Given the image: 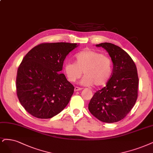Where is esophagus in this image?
<instances>
[{"instance_id": "esophagus-1", "label": "esophagus", "mask_w": 153, "mask_h": 153, "mask_svg": "<svg viewBox=\"0 0 153 153\" xmlns=\"http://www.w3.org/2000/svg\"><path fill=\"white\" fill-rule=\"evenodd\" d=\"M82 89V88H81V87H75V92H76V91H81Z\"/></svg>"}]
</instances>
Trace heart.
Returning <instances> with one entry per match:
<instances>
[{
    "label": "heart",
    "instance_id": "1",
    "mask_svg": "<svg viewBox=\"0 0 153 153\" xmlns=\"http://www.w3.org/2000/svg\"><path fill=\"white\" fill-rule=\"evenodd\" d=\"M75 63L66 62L64 72L70 82H74L85 75L81 83L84 85L101 87L106 85L111 76L113 63L109 57L96 51L85 49L75 56Z\"/></svg>",
    "mask_w": 153,
    "mask_h": 153
}]
</instances>
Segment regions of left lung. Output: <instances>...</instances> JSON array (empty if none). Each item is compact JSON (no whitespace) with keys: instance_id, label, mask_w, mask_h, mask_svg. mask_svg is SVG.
I'll return each instance as SVG.
<instances>
[{"instance_id":"left-lung-1","label":"left lung","mask_w":153,"mask_h":153,"mask_svg":"<svg viewBox=\"0 0 153 153\" xmlns=\"http://www.w3.org/2000/svg\"><path fill=\"white\" fill-rule=\"evenodd\" d=\"M96 46L108 51L113 63V70L106 87L94 94L88 104V110L102 122H117L127 115L136 102L137 70L131 57L120 47L108 42Z\"/></svg>"}]
</instances>
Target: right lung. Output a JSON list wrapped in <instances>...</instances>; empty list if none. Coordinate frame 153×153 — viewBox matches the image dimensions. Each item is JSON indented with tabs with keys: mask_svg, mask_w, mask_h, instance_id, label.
<instances>
[{
	"mask_svg": "<svg viewBox=\"0 0 153 153\" xmlns=\"http://www.w3.org/2000/svg\"><path fill=\"white\" fill-rule=\"evenodd\" d=\"M76 47L67 42L42 43L23 57L17 71L16 92L21 104L33 117L51 118L69 102L75 87L60 73L66 56Z\"/></svg>",
	"mask_w": 153,
	"mask_h": 153,
	"instance_id": "obj_1",
	"label": "right lung"
}]
</instances>
